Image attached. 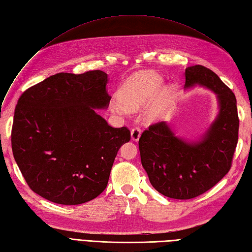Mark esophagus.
Wrapping results in <instances>:
<instances>
[{
    "label": "esophagus",
    "mask_w": 252,
    "mask_h": 252,
    "mask_svg": "<svg viewBox=\"0 0 252 252\" xmlns=\"http://www.w3.org/2000/svg\"><path fill=\"white\" fill-rule=\"evenodd\" d=\"M141 136V129L139 127H133L131 129V139L133 141H138Z\"/></svg>",
    "instance_id": "esophagus-1"
}]
</instances>
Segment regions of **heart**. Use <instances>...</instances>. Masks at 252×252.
Segmentation results:
<instances>
[{
  "mask_svg": "<svg viewBox=\"0 0 252 252\" xmlns=\"http://www.w3.org/2000/svg\"><path fill=\"white\" fill-rule=\"evenodd\" d=\"M161 86V79L158 75L150 72H142L135 75L129 82L128 88L123 94L124 105H118V110L121 113H128L129 109H138L150 102L157 94ZM169 97V91L164 90L158 96V103L163 104ZM157 117V110L151 109L147 113L149 120Z\"/></svg>",
  "mask_w": 252,
  "mask_h": 252,
  "instance_id": "obj_1",
  "label": "heart"
}]
</instances>
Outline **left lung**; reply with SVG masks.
Segmentation results:
<instances>
[{"label": "left lung", "instance_id": "8db88e82", "mask_svg": "<svg viewBox=\"0 0 252 252\" xmlns=\"http://www.w3.org/2000/svg\"><path fill=\"white\" fill-rule=\"evenodd\" d=\"M201 85L218 96L220 111L199 142L175 136L166 122L144 130L139 140L141 161L151 185L159 193L177 200L199 196L215 186L231 168L239 139L236 98L229 87L209 68H186L185 88Z\"/></svg>", "mask_w": 252, "mask_h": 252}]
</instances>
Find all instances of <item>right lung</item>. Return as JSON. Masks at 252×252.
I'll use <instances>...</instances> for the list:
<instances>
[{"instance_id": "add662e5", "label": "right lung", "mask_w": 252, "mask_h": 252, "mask_svg": "<svg viewBox=\"0 0 252 252\" xmlns=\"http://www.w3.org/2000/svg\"><path fill=\"white\" fill-rule=\"evenodd\" d=\"M107 73L60 72L28 88L14 110L11 147L29 188L50 202L79 205L107 186L127 127L114 128L107 108Z\"/></svg>"}]
</instances>
